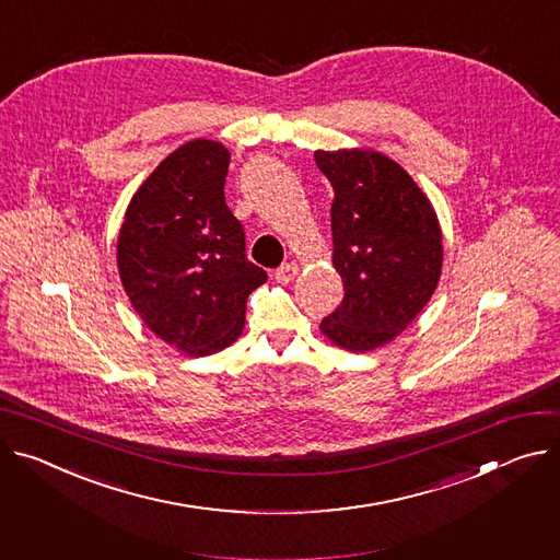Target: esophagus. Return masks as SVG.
<instances>
[{
    "label": "esophagus",
    "mask_w": 560,
    "mask_h": 560,
    "mask_svg": "<svg viewBox=\"0 0 560 560\" xmlns=\"http://www.w3.org/2000/svg\"><path fill=\"white\" fill-rule=\"evenodd\" d=\"M296 275H299V266H296V264H285V266H281V268L275 272V279H277L279 283H290V281H294Z\"/></svg>",
    "instance_id": "34e87169"
}]
</instances>
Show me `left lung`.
I'll return each instance as SVG.
<instances>
[{"label":"left lung","mask_w":560,"mask_h":560,"mask_svg":"<svg viewBox=\"0 0 560 560\" xmlns=\"http://www.w3.org/2000/svg\"><path fill=\"white\" fill-rule=\"evenodd\" d=\"M330 180L332 266L341 306L322 322L330 343L369 352L401 335L442 275V230L429 196L401 165L373 149L315 151Z\"/></svg>","instance_id":"obj_1"}]
</instances>
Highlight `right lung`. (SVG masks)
<instances>
[{
    "mask_svg": "<svg viewBox=\"0 0 560 560\" xmlns=\"http://www.w3.org/2000/svg\"><path fill=\"white\" fill-rule=\"evenodd\" d=\"M230 151L208 138L180 144L131 196L118 234L122 288L144 326L191 358L234 343L245 303L268 275L245 259L225 202Z\"/></svg>",
    "mask_w": 560,
    "mask_h": 560,
    "instance_id": "obj_1",
    "label": "right lung"
}]
</instances>
